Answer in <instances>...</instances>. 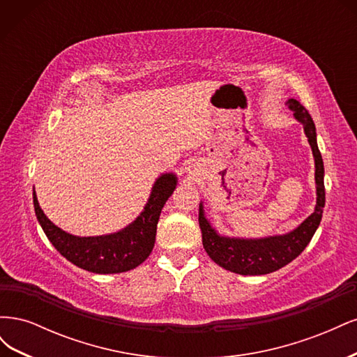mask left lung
<instances>
[{"mask_svg": "<svg viewBox=\"0 0 357 357\" xmlns=\"http://www.w3.org/2000/svg\"><path fill=\"white\" fill-rule=\"evenodd\" d=\"M287 104L295 117L304 125L305 135L308 137V143L314 155L317 185L316 210L290 234L262 240H238L226 238L215 234L208 220L204 218L202 205H199L198 220L205 252L215 264L235 274L262 275L283 268L304 252L321 220L323 207H325V183H323L325 168H323L321 155L316 142V126L304 105H301L296 100H289Z\"/></svg>", "mask_w": 357, "mask_h": 357, "instance_id": "obj_1", "label": "left lung"}]
</instances>
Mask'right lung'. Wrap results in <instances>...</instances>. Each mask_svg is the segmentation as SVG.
Listing matches in <instances>:
<instances>
[{
	"instance_id": "right-lung-1",
	"label": "right lung",
	"mask_w": 357,
	"mask_h": 357,
	"mask_svg": "<svg viewBox=\"0 0 357 357\" xmlns=\"http://www.w3.org/2000/svg\"><path fill=\"white\" fill-rule=\"evenodd\" d=\"M174 174L160 176L152 190L144 211L125 229L102 236H74L53 225L40 208L34 192V208L43 231L56 250L86 271L95 274H117L137 268L152 253L156 226L162 208L174 192Z\"/></svg>"
}]
</instances>
